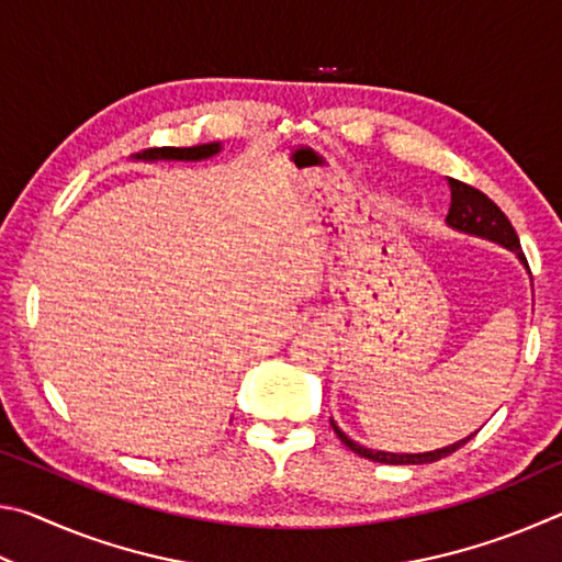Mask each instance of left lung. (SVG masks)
Segmentation results:
<instances>
[{"label":"left lung","instance_id":"obj_1","mask_svg":"<svg viewBox=\"0 0 562 562\" xmlns=\"http://www.w3.org/2000/svg\"><path fill=\"white\" fill-rule=\"evenodd\" d=\"M449 188H451V205H449V215H446V225L453 227V231H459V233L475 235V237H483V240H491V243L503 245V247H506V250L516 252V258L522 265H526V270H528V262H526V255H522V250H520L518 235H516V231H513V225H510L508 217L503 215L501 207L493 203L488 195H483L481 190L465 186V183H461V180L449 178ZM329 424H331V429H335V434L339 436V441L345 443L349 451L359 453L361 459H369V461H376V463H392V465L439 461V459H443V456H449L456 449H461L465 441H471L473 436H475V431H473L471 436H465V439L443 446V449H436V451L392 453V451L367 449V446L351 441L349 436L335 424V418H329Z\"/></svg>","mask_w":562,"mask_h":562}]
</instances>
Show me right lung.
<instances>
[{
  "label": "right lung",
  "instance_id": "obj_1",
  "mask_svg": "<svg viewBox=\"0 0 562 562\" xmlns=\"http://www.w3.org/2000/svg\"><path fill=\"white\" fill-rule=\"evenodd\" d=\"M223 150L221 144H201V146H190V148H148V150H140V154L131 156L133 160H148V164H154V160H205V158H213Z\"/></svg>",
  "mask_w": 562,
  "mask_h": 562
}]
</instances>
